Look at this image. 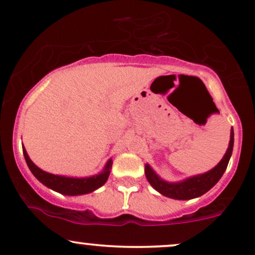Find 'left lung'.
Returning a JSON list of instances; mask_svg holds the SVG:
<instances>
[{
	"instance_id": "obj_1",
	"label": "left lung",
	"mask_w": 255,
	"mask_h": 255,
	"mask_svg": "<svg viewBox=\"0 0 255 255\" xmlns=\"http://www.w3.org/2000/svg\"><path fill=\"white\" fill-rule=\"evenodd\" d=\"M233 146H234V131H230V142L228 150L224 155L220 163L217 164L215 168H212L204 174L192 176V178H187L180 182H167L162 180L149 164H145V176L146 180L151 185L155 190L158 191L163 196L169 197L173 199L179 200H187L193 199L197 197L203 196V194L208 192L210 188H212L217 184L218 180L222 178L223 173L226 172L227 166H228L230 156L233 152Z\"/></svg>"
}]
</instances>
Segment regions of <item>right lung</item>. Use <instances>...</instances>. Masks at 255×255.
I'll return each instance as SVG.
<instances>
[{
    "mask_svg": "<svg viewBox=\"0 0 255 255\" xmlns=\"http://www.w3.org/2000/svg\"><path fill=\"white\" fill-rule=\"evenodd\" d=\"M23 156H25L26 163L28 166L32 174L38 179L41 184L47 186L56 192L65 194V196H79V194L91 193L97 188L101 187L109 179L111 168H112V160L106 163L105 168L100 174L89 176V178H68L63 175H55L51 173L44 172L43 169L38 168L34 163L32 162L31 158L27 155L26 149L22 146Z\"/></svg>",
    "mask_w": 255,
    "mask_h": 255,
    "instance_id": "1",
    "label": "right lung"
}]
</instances>
